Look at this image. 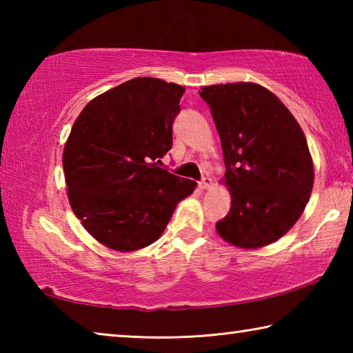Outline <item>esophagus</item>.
Instances as JSON below:
<instances>
[{
  "mask_svg": "<svg viewBox=\"0 0 353 353\" xmlns=\"http://www.w3.org/2000/svg\"><path fill=\"white\" fill-rule=\"evenodd\" d=\"M199 187H201L202 190L210 188V187H212V179H210V177H204V179H202V181L199 182Z\"/></svg>",
  "mask_w": 353,
  "mask_h": 353,
  "instance_id": "obj_1",
  "label": "esophagus"
}]
</instances>
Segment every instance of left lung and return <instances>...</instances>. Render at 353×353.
I'll list each match as a JSON object with an SVG mask.
<instances>
[{
	"label": "left lung",
	"instance_id": "1",
	"mask_svg": "<svg viewBox=\"0 0 353 353\" xmlns=\"http://www.w3.org/2000/svg\"><path fill=\"white\" fill-rule=\"evenodd\" d=\"M218 129L230 212L219 236L243 249L268 246L288 232L308 204L313 160L296 118L268 88L254 82L201 88Z\"/></svg>",
	"mask_w": 353,
	"mask_h": 353
}]
</instances>
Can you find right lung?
I'll return each mask as SVG.
<instances>
[{"label":"right lung","mask_w":353,"mask_h":353,"mask_svg":"<svg viewBox=\"0 0 353 353\" xmlns=\"http://www.w3.org/2000/svg\"><path fill=\"white\" fill-rule=\"evenodd\" d=\"M182 85L135 77L92 99L63 148L70 205L94 240L118 252L157 241L194 181L160 168L172 146Z\"/></svg>","instance_id":"add662e5"}]
</instances>
